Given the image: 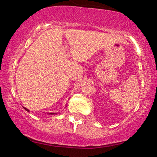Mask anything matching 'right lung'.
Returning a JSON list of instances; mask_svg holds the SVG:
<instances>
[{
	"mask_svg": "<svg viewBox=\"0 0 157 157\" xmlns=\"http://www.w3.org/2000/svg\"><path fill=\"white\" fill-rule=\"evenodd\" d=\"M23 109H24L25 110H26V111H28V112H29V110L27 109L26 108L23 107ZM59 113H60V112H52V113H48V114H49V115H55V114H58Z\"/></svg>",
	"mask_w": 157,
	"mask_h": 157,
	"instance_id": "obj_1",
	"label": "right lung"
}]
</instances>
